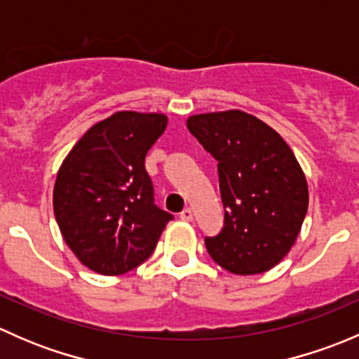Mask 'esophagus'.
I'll return each instance as SVG.
<instances>
[{"instance_id": "1", "label": "esophagus", "mask_w": 359, "mask_h": 359, "mask_svg": "<svg viewBox=\"0 0 359 359\" xmlns=\"http://www.w3.org/2000/svg\"><path fill=\"white\" fill-rule=\"evenodd\" d=\"M180 219H182V220H193V210L184 208L182 212H180Z\"/></svg>"}]
</instances>
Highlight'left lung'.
Returning a JSON list of instances; mask_svg holds the SVG:
<instances>
[{"label":"left lung","mask_w":359,"mask_h":359,"mask_svg":"<svg viewBox=\"0 0 359 359\" xmlns=\"http://www.w3.org/2000/svg\"><path fill=\"white\" fill-rule=\"evenodd\" d=\"M187 128L217 159L224 227L205 238L233 274H260L295 243L309 205L306 175L276 130L243 111L194 114Z\"/></svg>","instance_id":"left-lung-1"}]
</instances>
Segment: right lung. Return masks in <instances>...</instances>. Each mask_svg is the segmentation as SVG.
I'll list each match as a JSON object with an SVG mask.
<instances>
[{
    "label": "right lung",
    "mask_w": 359,
    "mask_h": 359,
    "mask_svg": "<svg viewBox=\"0 0 359 359\" xmlns=\"http://www.w3.org/2000/svg\"><path fill=\"white\" fill-rule=\"evenodd\" d=\"M158 112L119 111L76 142L57 173L53 212L79 262L106 276L149 259L173 219L154 205L146 154L166 128Z\"/></svg>",
    "instance_id": "add662e5"
}]
</instances>
